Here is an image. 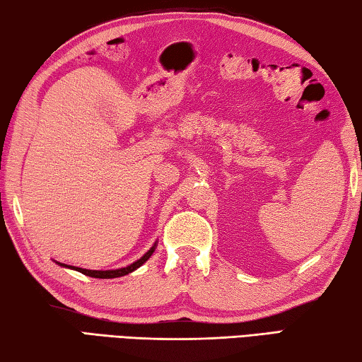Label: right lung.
Wrapping results in <instances>:
<instances>
[{
	"mask_svg": "<svg viewBox=\"0 0 362 362\" xmlns=\"http://www.w3.org/2000/svg\"><path fill=\"white\" fill-rule=\"evenodd\" d=\"M158 246V241L153 244V246L148 249V252H145L142 257H140L139 260H136L134 263H131V265L127 267H122V268H118V269H86V268H78V267H71V265H65V263H60V262H56L59 267H64V268H70V269H75V272H79L86 274V276H90V278H100V279H112V278H119V276H126V274L132 273L134 269H137L139 267H142L144 263L150 259V257L153 255V252H155V249Z\"/></svg>",
	"mask_w": 362,
	"mask_h": 362,
	"instance_id": "right-lung-1",
	"label": "right lung"
}]
</instances>
